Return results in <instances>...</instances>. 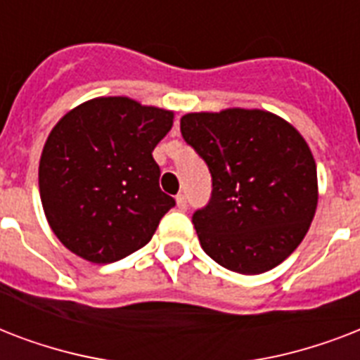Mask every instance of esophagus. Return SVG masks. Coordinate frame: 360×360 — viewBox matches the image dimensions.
Masks as SVG:
<instances>
[{
  "mask_svg": "<svg viewBox=\"0 0 360 360\" xmlns=\"http://www.w3.org/2000/svg\"><path fill=\"white\" fill-rule=\"evenodd\" d=\"M175 202H177V207H179L181 211H185V209H186V196H185V194H177V196H175Z\"/></svg>",
  "mask_w": 360,
  "mask_h": 360,
  "instance_id": "obj_1",
  "label": "esophagus"
}]
</instances>
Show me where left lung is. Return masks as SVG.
I'll return each mask as SVG.
<instances>
[{
  "mask_svg": "<svg viewBox=\"0 0 360 360\" xmlns=\"http://www.w3.org/2000/svg\"><path fill=\"white\" fill-rule=\"evenodd\" d=\"M181 134L213 177L211 200L192 214L205 254L240 274L280 265L318 207L316 160L304 138L278 115L245 108L183 115Z\"/></svg>",
  "mask_w": 360,
  "mask_h": 360,
  "instance_id": "obj_1",
  "label": "left lung"
}]
</instances>
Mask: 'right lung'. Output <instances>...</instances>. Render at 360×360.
<instances>
[{
    "mask_svg": "<svg viewBox=\"0 0 360 360\" xmlns=\"http://www.w3.org/2000/svg\"><path fill=\"white\" fill-rule=\"evenodd\" d=\"M174 112L129 97H98L65 114L42 149L39 191L46 220L70 252L112 263L151 240L175 200L158 186L153 149Z\"/></svg>",
    "mask_w": 360,
    "mask_h": 360,
    "instance_id": "right-lung-1",
    "label": "right lung"
}]
</instances>
